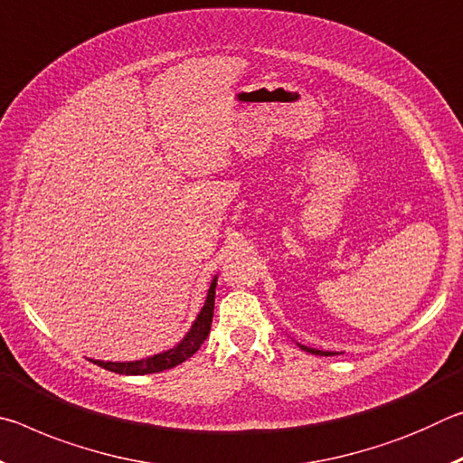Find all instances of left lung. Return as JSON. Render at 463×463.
<instances>
[{
	"mask_svg": "<svg viewBox=\"0 0 463 463\" xmlns=\"http://www.w3.org/2000/svg\"><path fill=\"white\" fill-rule=\"evenodd\" d=\"M300 347H302L304 351H308V354H315V355H335V354H331V351H320V349H310V347H304V345H300Z\"/></svg>",
	"mask_w": 463,
	"mask_h": 463,
	"instance_id": "1",
	"label": "left lung"
}]
</instances>
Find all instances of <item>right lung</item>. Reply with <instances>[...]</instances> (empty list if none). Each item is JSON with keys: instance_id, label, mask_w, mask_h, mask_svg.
<instances>
[{"instance_id": "1", "label": "right lung", "mask_w": 463, "mask_h": 463, "mask_svg": "<svg viewBox=\"0 0 463 463\" xmlns=\"http://www.w3.org/2000/svg\"><path fill=\"white\" fill-rule=\"evenodd\" d=\"M214 294H216V278L210 284L206 302L200 310L198 318L192 325L190 333H187L182 343L177 347L163 351L159 355L140 359V362H99V359H91L93 364H98L99 367H104L108 372H116V373H124V375H145V373H156L163 370H171V367L179 365L185 359H190L195 351L200 349V345L206 341V336L210 333V326H213V315H214Z\"/></svg>"}]
</instances>
